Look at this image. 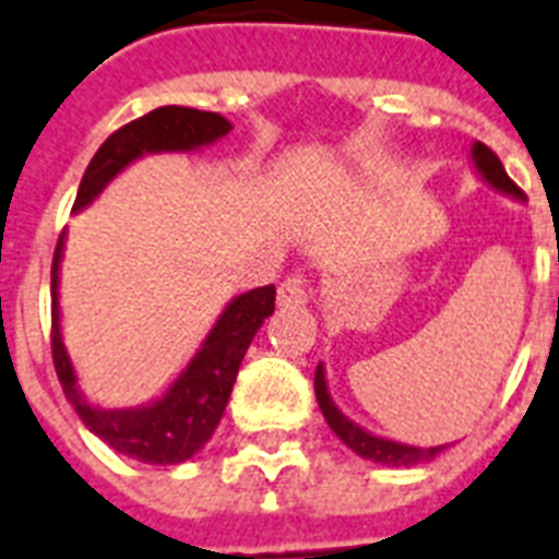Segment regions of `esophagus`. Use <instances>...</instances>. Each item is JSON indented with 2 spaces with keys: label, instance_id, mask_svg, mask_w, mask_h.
I'll return each mask as SVG.
<instances>
[{
  "label": "esophagus",
  "instance_id": "34e87169",
  "mask_svg": "<svg viewBox=\"0 0 559 559\" xmlns=\"http://www.w3.org/2000/svg\"><path fill=\"white\" fill-rule=\"evenodd\" d=\"M276 302L285 306V309H297V306H306L309 302V283L302 276H288L280 292H276Z\"/></svg>",
  "mask_w": 559,
  "mask_h": 559
}]
</instances>
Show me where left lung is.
<instances>
[{"label": "left lung", "instance_id": "8db88e82", "mask_svg": "<svg viewBox=\"0 0 559 559\" xmlns=\"http://www.w3.org/2000/svg\"><path fill=\"white\" fill-rule=\"evenodd\" d=\"M469 159H473L475 175L481 177L484 183L496 189V192L508 194L513 201H525V194L519 189L513 180L508 177L504 166H501V159L492 154L484 142H473V148H469ZM314 396H318V405L323 411V417H326L329 428L338 435L341 443H347L358 457H365V461H373V464L382 466H417L426 464L431 457H437L443 452L445 445H411V443H400V440H391V437H379L373 431H367L358 423L344 414V411L332 402L329 396V384H326V367L318 365L314 370Z\"/></svg>", "mask_w": 559, "mask_h": 559}]
</instances>
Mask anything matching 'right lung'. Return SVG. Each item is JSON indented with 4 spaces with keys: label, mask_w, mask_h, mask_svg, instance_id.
Listing matches in <instances>:
<instances>
[{
    "label": "right lung",
    "mask_w": 559,
    "mask_h": 559,
    "mask_svg": "<svg viewBox=\"0 0 559 559\" xmlns=\"http://www.w3.org/2000/svg\"><path fill=\"white\" fill-rule=\"evenodd\" d=\"M233 124L221 114H206L194 107H157L136 122L110 133L104 145L90 159L81 186H78L72 212L86 210L98 194L122 175L124 168L148 154H189L201 151L221 136H227ZM67 248V233L58 239L51 262V358L63 384L69 405L75 408L90 431L110 445L114 452L142 464L171 466L194 457L218 428L239 365L248 353L259 326L274 314V285H262L253 292L233 297L218 320L212 323L201 347L189 358V365L177 379L159 393L157 400L136 408H102L86 400L72 358L63 344L60 329V262Z\"/></svg>",
    "instance_id": "1"
}]
</instances>
